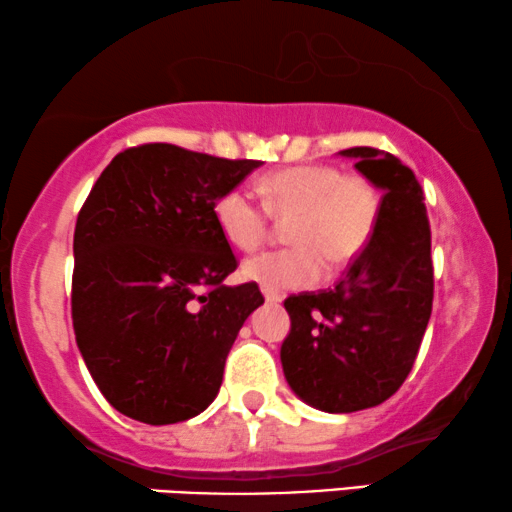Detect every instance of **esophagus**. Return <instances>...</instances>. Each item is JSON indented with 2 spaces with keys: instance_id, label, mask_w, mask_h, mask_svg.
<instances>
[{
  "instance_id": "1",
  "label": "esophagus",
  "mask_w": 512,
  "mask_h": 512,
  "mask_svg": "<svg viewBox=\"0 0 512 512\" xmlns=\"http://www.w3.org/2000/svg\"><path fill=\"white\" fill-rule=\"evenodd\" d=\"M263 296H265V301H268V303H280V301H282V294H280V291L263 289Z\"/></svg>"
}]
</instances>
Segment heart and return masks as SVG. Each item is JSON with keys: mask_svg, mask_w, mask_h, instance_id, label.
Wrapping results in <instances>:
<instances>
[{"mask_svg": "<svg viewBox=\"0 0 512 512\" xmlns=\"http://www.w3.org/2000/svg\"><path fill=\"white\" fill-rule=\"evenodd\" d=\"M263 204L244 188H228L214 204L223 240L256 251L272 237L275 221L287 225L289 249L251 256L242 277L263 289H308L331 272L348 268L374 240L383 192L374 178L343 174L331 164H301L261 178Z\"/></svg>", "mask_w": 512, "mask_h": 512, "instance_id": "obj_1", "label": "heart"}]
</instances>
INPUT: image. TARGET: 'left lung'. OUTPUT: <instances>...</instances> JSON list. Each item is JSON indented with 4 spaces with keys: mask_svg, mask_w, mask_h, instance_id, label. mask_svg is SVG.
<instances>
[{
    "mask_svg": "<svg viewBox=\"0 0 512 512\" xmlns=\"http://www.w3.org/2000/svg\"><path fill=\"white\" fill-rule=\"evenodd\" d=\"M383 190L374 240L334 289L284 301L291 317L280 357L310 407L350 414L395 395L409 376L433 310V258L423 190L390 152L348 148Z\"/></svg>",
    "mask_w": 512,
    "mask_h": 512,
    "instance_id": "1",
    "label": "left lung"
}]
</instances>
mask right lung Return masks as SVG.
Segmentation results:
<instances>
[{
    "label": "right lung",
    "mask_w": 512,
    "mask_h": 512,
    "mask_svg": "<svg viewBox=\"0 0 512 512\" xmlns=\"http://www.w3.org/2000/svg\"><path fill=\"white\" fill-rule=\"evenodd\" d=\"M256 159L145 143L112 159L75 225L72 327L86 369L119 414L150 426L214 402L225 357L263 305L214 221L221 192Z\"/></svg>",
    "instance_id": "add662e5"
}]
</instances>
